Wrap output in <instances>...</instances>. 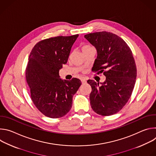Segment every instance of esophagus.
<instances>
[{
  "instance_id": "34e87169",
  "label": "esophagus",
  "mask_w": 156,
  "mask_h": 156,
  "mask_svg": "<svg viewBox=\"0 0 156 156\" xmlns=\"http://www.w3.org/2000/svg\"><path fill=\"white\" fill-rule=\"evenodd\" d=\"M81 83H82V84H86L87 82H86V80H84V79H81Z\"/></svg>"
}]
</instances>
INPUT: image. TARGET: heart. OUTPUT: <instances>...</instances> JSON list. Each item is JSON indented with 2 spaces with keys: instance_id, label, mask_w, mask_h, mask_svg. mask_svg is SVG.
I'll return each instance as SVG.
<instances>
[{
  "instance_id": "b5f03b06",
  "label": "heart",
  "mask_w": 156,
  "mask_h": 156,
  "mask_svg": "<svg viewBox=\"0 0 156 156\" xmlns=\"http://www.w3.org/2000/svg\"><path fill=\"white\" fill-rule=\"evenodd\" d=\"M93 47L90 45H89V44H85V45H83L81 48V49H82V51H87L88 49H90L91 48H92Z\"/></svg>"
}]
</instances>
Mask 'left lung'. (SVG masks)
Returning <instances> with one entry per match:
<instances>
[{
	"instance_id": "1",
	"label": "left lung",
	"mask_w": 156,
	"mask_h": 156,
	"mask_svg": "<svg viewBox=\"0 0 156 156\" xmlns=\"http://www.w3.org/2000/svg\"><path fill=\"white\" fill-rule=\"evenodd\" d=\"M84 37L98 53L93 72L103 73L106 77L101 86L87 80L92 88L91 106L99 115H114L125 105L135 87L137 70L132 51L123 39L112 33L96 32Z\"/></svg>"
}]
</instances>
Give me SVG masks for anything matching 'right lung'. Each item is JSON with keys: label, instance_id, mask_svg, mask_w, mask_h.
<instances>
[{"label": "right lung", "instance_id": "add662e5", "mask_svg": "<svg viewBox=\"0 0 156 156\" xmlns=\"http://www.w3.org/2000/svg\"><path fill=\"white\" fill-rule=\"evenodd\" d=\"M78 36H59L43 39L30 54L26 78L31 98L40 112L49 118H60L69 112L73 96L81 84L76 78L62 80L58 73L67 62Z\"/></svg>", "mask_w": 156, "mask_h": 156}]
</instances>
